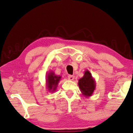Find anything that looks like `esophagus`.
I'll list each match as a JSON object with an SVG mask.
<instances>
[{"label":"esophagus","mask_w":133,"mask_h":133,"mask_svg":"<svg viewBox=\"0 0 133 133\" xmlns=\"http://www.w3.org/2000/svg\"><path fill=\"white\" fill-rule=\"evenodd\" d=\"M74 78H75L74 76H72V75H69V76H68V79L70 80V81H73V80L74 79Z\"/></svg>","instance_id":"esophagus-1"}]
</instances>
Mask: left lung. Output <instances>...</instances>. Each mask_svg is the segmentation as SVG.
I'll return each instance as SVG.
<instances>
[{"mask_svg": "<svg viewBox=\"0 0 133 133\" xmlns=\"http://www.w3.org/2000/svg\"><path fill=\"white\" fill-rule=\"evenodd\" d=\"M78 85L82 94L86 98L92 95L94 90H95L96 83L92 74L89 70L84 72V76L79 80Z\"/></svg>", "mask_w": 133, "mask_h": 133, "instance_id": "obj_1", "label": "left lung"}]
</instances>
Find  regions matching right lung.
Instances as JSON below:
<instances>
[{"instance_id": "add662e5", "label": "right lung", "mask_w": 133, "mask_h": 133, "mask_svg": "<svg viewBox=\"0 0 133 133\" xmlns=\"http://www.w3.org/2000/svg\"><path fill=\"white\" fill-rule=\"evenodd\" d=\"M61 79V76H56L52 71L49 72L46 75V84L48 90L50 92L56 91L58 84Z\"/></svg>"}]
</instances>
